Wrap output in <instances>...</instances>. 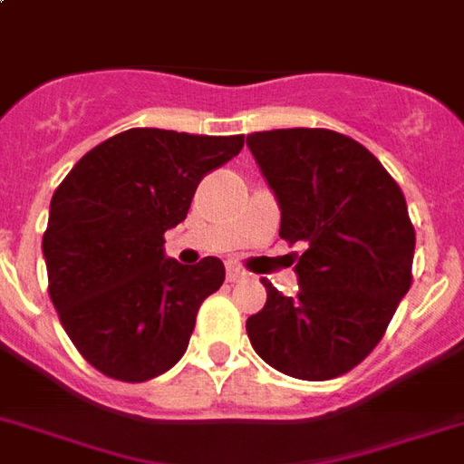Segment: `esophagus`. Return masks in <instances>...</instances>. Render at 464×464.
I'll list each match as a JSON object with an SVG mask.
<instances>
[{
    "instance_id": "34e87169",
    "label": "esophagus",
    "mask_w": 464,
    "mask_h": 464,
    "mask_svg": "<svg viewBox=\"0 0 464 464\" xmlns=\"http://www.w3.org/2000/svg\"><path fill=\"white\" fill-rule=\"evenodd\" d=\"M226 279H228L231 285H236V282H243V279H246V272L240 270V267H233V265H228V270H226Z\"/></svg>"
}]
</instances>
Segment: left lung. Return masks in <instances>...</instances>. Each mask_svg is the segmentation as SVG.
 <instances>
[{"instance_id":"1","label":"left lung","mask_w":464,"mask_h":464,"mask_svg":"<svg viewBox=\"0 0 464 464\" xmlns=\"http://www.w3.org/2000/svg\"><path fill=\"white\" fill-rule=\"evenodd\" d=\"M282 211L279 238L302 243L299 289L263 279L246 321L257 355L296 380H334L372 353L411 287L416 233L399 185L358 140L328 129L246 138Z\"/></svg>"}]
</instances>
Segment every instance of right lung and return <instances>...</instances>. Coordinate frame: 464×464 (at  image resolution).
I'll use <instances>...</instances> for the list:
<instances>
[{
    "label": "right lung",
    "mask_w": 464,
    "mask_h": 464,
    "mask_svg": "<svg viewBox=\"0 0 464 464\" xmlns=\"http://www.w3.org/2000/svg\"><path fill=\"white\" fill-rule=\"evenodd\" d=\"M240 148L243 136L130 129L82 155L53 194L48 295L80 355L106 377L153 380L185 355L226 270L218 257L177 263L162 236L187 218L201 177Z\"/></svg>",
    "instance_id": "1"
}]
</instances>
